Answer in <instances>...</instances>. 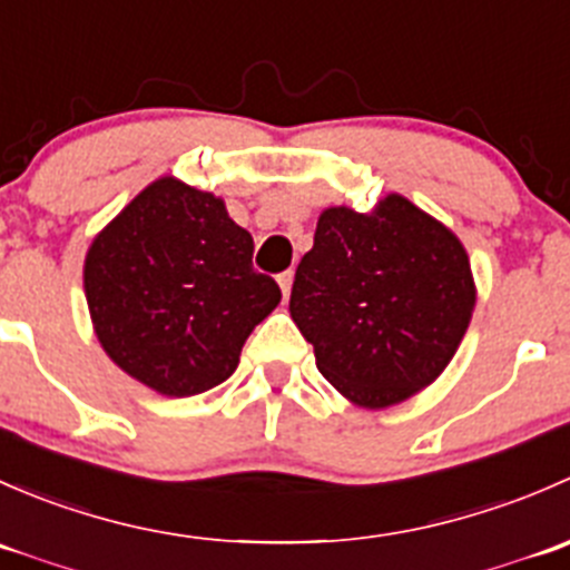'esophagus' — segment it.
Here are the masks:
<instances>
[{
    "label": "esophagus",
    "mask_w": 570,
    "mask_h": 570,
    "mask_svg": "<svg viewBox=\"0 0 570 570\" xmlns=\"http://www.w3.org/2000/svg\"><path fill=\"white\" fill-rule=\"evenodd\" d=\"M292 281H295V273H292V269H286V273L278 275V286H281V295H284V301H289Z\"/></svg>",
    "instance_id": "1"
}]
</instances>
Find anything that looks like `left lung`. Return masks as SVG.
<instances>
[{"label": "left lung", "instance_id": "left-lung-1", "mask_svg": "<svg viewBox=\"0 0 570 570\" xmlns=\"http://www.w3.org/2000/svg\"><path fill=\"white\" fill-rule=\"evenodd\" d=\"M476 289L461 239L402 195L331 206L301 258L289 314L317 370L361 407L407 400L444 372Z\"/></svg>", "mask_w": 570, "mask_h": 570}]
</instances>
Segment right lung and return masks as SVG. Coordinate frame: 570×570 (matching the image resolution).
Instances as JSON below:
<instances>
[{
	"mask_svg": "<svg viewBox=\"0 0 570 570\" xmlns=\"http://www.w3.org/2000/svg\"><path fill=\"white\" fill-rule=\"evenodd\" d=\"M85 297L101 347L126 375L193 396L232 377L281 289L253 269V237L223 198L163 176L94 239Z\"/></svg>",
	"mask_w": 570,
	"mask_h": 570,
	"instance_id": "1",
	"label": "right lung"
}]
</instances>
